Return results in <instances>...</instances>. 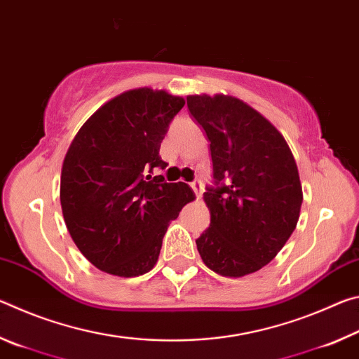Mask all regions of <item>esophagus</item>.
<instances>
[{
	"mask_svg": "<svg viewBox=\"0 0 359 359\" xmlns=\"http://www.w3.org/2000/svg\"><path fill=\"white\" fill-rule=\"evenodd\" d=\"M191 188H193V191L196 193V196L201 198V193H203V182H201V180H194V182H191Z\"/></svg>",
	"mask_w": 359,
	"mask_h": 359,
	"instance_id": "34e87169",
	"label": "esophagus"
}]
</instances>
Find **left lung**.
Instances as JSON below:
<instances>
[{
    "instance_id": "left-lung-1",
    "label": "left lung",
    "mask_w": 359,
    "mask_h": 359,
    "mask_svg": "<svg viewBox=\"0 0 359 359\" xmlns=\"http://www.w3.org/2000/svg\"><path fill=\"white\" fill-rule=\"evenodd\" d=\"M187 104L210 141L215 188L209 228L196 239L204 264L244 277L271 263L293 233L302 204L287 141L257 109L229 95H190Z\"/></svg>"
}]
</instances>
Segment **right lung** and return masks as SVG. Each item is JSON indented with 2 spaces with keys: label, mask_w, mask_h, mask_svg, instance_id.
<instances>
[{
  "label": "right lung",
  "mask_w": 359,
  "mask_h": 359,
  "mask_svg": "<svg viewBox=\"0 0 359 359\" xmlns=\"http://www.w3.org/2000/svg\"><path fill=\"white\" fill-rule=\"evenodd\" d=\"M185 104L182 96L149 87L102 104L66 151L60 203L69 234L95 267L118 277L154 269L169 223L194 193L184 182L151 177L165 169L160 145Z\"/></svg>",
  "instance_id": "right-lung-1"
}]
</instances>
